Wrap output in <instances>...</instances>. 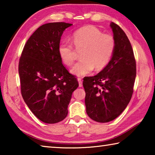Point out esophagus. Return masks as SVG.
<instances>
[{
	"instance_id": "obj_1",
	"label": "esophagus",
	"mask_w": 155,
	"mask_h": 155,
	"mask_svg": "<svg viewBox=\"0 0 155 155\" xmlns=\"http://www.w3.org/2000/svg\"><path fill=\"white\" fill-rule=\"evenodd\" d=\"M77 80L78 81V85H79V87H82L83 86V82H82V78H77Z\"/></svg>"
}]
</instances>
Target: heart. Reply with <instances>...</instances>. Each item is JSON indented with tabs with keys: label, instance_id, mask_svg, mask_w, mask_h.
Instances as JSON below:
<instances>
[{
	"label": "heart",
	"instance_id": "b5f03b06",
	"mask_svg": "<svg viewBox=\"0 0 155 155\" xmlns=\"http://www.w3.org/2000/svg\"><path fill=\"white\" fill-rule=\"evenodd\" d=\"M72 44L62 42L58 48L59 55L65 65L73 64L76 51L81 52L80 58L71 70L77 77H83L94 70H102L105 68L114 54L115 40L114 36L103 32L94 26H85L76 31L72 35Z\"/></svg>",
	"mask_w": 155,
	"mask_h": 155
}]
</instances>
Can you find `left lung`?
Listing matches in <instances>:
<instances>
[{
  "instance_id": "1",
  "label": "left lung",
  "mask_w": 155,
  "mask_h": 155,
  "mask_svg": "<svg viewBox=\"0 0 155 155\" xmlns=\"http://www.w3.org/2000/svg\"><path fill=\"white\" fill-rule=\"evenodd\" d=\"M115 48L108 65L94 77L83 78L86 112L98 122L118 117L127 107L133 93L136 61L128 38L118 25L111 22Z\"/></svg>"
}]
</instances>
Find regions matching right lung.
Returning <instances> with one entry per match:
<instances>
[{"label": "right lung", "instance_id": "1", "mask_svg": "<svg viewBox=\"0 0 155 155\" xmlns=\"http://www.w3.org/2000/svg\"><path fill=\"white\" fill-rule=\"evenodd\" d=\"M65 22H51L39 27L25 44L18 72L21 94L39 120L47 124L62 121L68 115L72 92L78 87L74 75L64 67L59 55Z\"/></svg>", "mask_w": 155, "mask_h": 155}]
</instances>
